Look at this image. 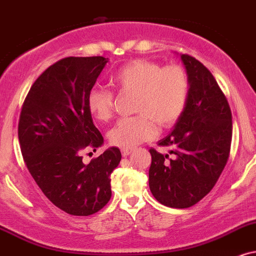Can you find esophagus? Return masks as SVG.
I'll return each mask as SVG.
<instances>
[{
  "instance_id": "1",
  "label": "esophagus",
  "mask_w": 256,
  "mask_h": 256,
  "mask_svg": "<svg viewBox=\"0 0 256 256\" xmlns=\"http://www.w3.org/2000/svg\"><path fill=\"white\" fill-rule=\"evenodd\" d=\"M131 152H132L131 149H122V155L124 156V158H125V156H128V155H130Z\"/></svg>"
}]
</instances>
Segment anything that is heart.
<instances>
[{"label":"heart","mask_w":256,"mask_h":256,"mask_svg":"<svg viewBox=\"0 0 256 256\" xmlns=\"http://www.w3.org/2000/svg\"><path fill=\"white\" fill-rule=\"evenodd\" d=\"M110 83L120 93H134V112L140 113L120 119L110 131V144L122 149H132L155 137V122L162 128L176 122L188 98V76L175 64L162 66L158 62L134 60L116 70ZM113 104L114 95L108 89L93 88L88 93V110L98 122L112 118Z\"/></svg>","instance_id":"obj_1"}]
</instances>
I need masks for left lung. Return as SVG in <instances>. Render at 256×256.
Instances as JSON below:
<instances>
[{
    "label": "left lung",
    "instance_id": "1",
    "mask_svg": "<svg viewBox=\"0 0 256 256\" xmlns=\"http://www.w3.org/2000/svg\"><path fill=\"white\" fill-rule=\"evenodd\" d=\"M190 81L188 98L174 130L158 142L173 146L163 155L150 149L149 187L161 204L174 208L196 205L216 184L229 158L232 110L214 75L204 64L181 54Z\"/></svg>",
    "mask_w": 256,
    "mask_h": 256
}]
</instances>
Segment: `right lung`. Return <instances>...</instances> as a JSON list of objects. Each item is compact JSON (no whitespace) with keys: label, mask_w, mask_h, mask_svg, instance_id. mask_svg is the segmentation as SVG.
<instances>
[{"label":"right lung","mask_w":256,"mask_h":256,"mask_svg":"<svg viewBox=\"0 0 256 256\" xmlns=\"http://www.w3.org/2000/svg\"><path fill=\"white\" fill-rule=\"evenodd\" d=\"M107 62L101 56L58 60L36 80L21 108L18 134L27 169L46 198L72 216H90L110 202V176L122 160L116 146L88 164L81 156L104 144L87 96Z\"/></svg>","instance_id":"obj_1"}]
</instances>
